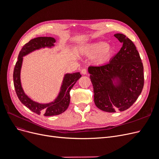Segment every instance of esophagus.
<instances>
[{
	"instance_id": "1",
	"label": "esophagus",
	"mask_w": 159,
	"mask_h": 159,
	"mask_svg": "<svg viewBox=\"0 0 159 159\" xmlns=\"http://www.w3.org/2000/svg\"><path fill=\"white\" fill-rule=\"evenodd\" d=\"M81 74H87V72H88V70H87V69H85V68H83L82 70H81Z\"/></svg>"
}]
</instances>
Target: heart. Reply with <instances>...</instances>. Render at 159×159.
Returning <instances> with one entry per match:
<instances>
[{
    "instance_id": "obj_1",
    "label": "heart",
    "mask_w": 159,
    "mask_h": 159,
    "mask_svg": "<svg viewBox=\"0 0 159 159\" xmlns=\"http://www.w3.org/2000/svg\"><path fill=\"white\" fill-rule=\"evenodd\" d=\"M82 52L88 56H95V63L100 65L106 63L110 59L113 53V48L104 42H96L84 47Z\"/></svg>"
}]
</instances>
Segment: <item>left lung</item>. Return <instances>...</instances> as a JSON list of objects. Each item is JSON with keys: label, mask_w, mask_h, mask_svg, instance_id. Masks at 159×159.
I'll list each match as a JSON object with an SVG mask.
<instances>
[{"label": "left lung", "mask_w": 159, "mask_h": 159, "mask_svg": "<svg viewBox=\"0 0 159 159\" xmlns=\"http://www.w3.org/2000/svg\"><path fill=\"white\" fill-rule=\"evenodd\" d=\"M123 46L109 63L89 66L94 102L109 113L123 111L136 102L144 85L143 65L133 42L123 34L114 35Z\"/></svg>", "instance_id": "obj_1"}]
</instances>
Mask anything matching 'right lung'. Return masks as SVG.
Returning a JSON list of instances; mask_svg holds the SVG:
<instances>
[{"label":"right lung","mask_w":159,"mask_h":159,"mask_svg":"<svg viewBox=\"0 0 159 159\" xmlns=\"http://www.w3.org/2000/svg\"><path fill=\"white\" fill-rule=\"evenodd\" d=\"M55 42L56 40L52 37H38L30 40L22 47L19 53L18 61L14 66L13 72L14 85L19 100L34 113L38 115L42 114L44 116L57 115L65 111L68 107L70 102V91L81 77L80 72L65 74L58 95L54 102L49 103L43 104L36 102L26 95L22 88L20 81V70L23 57L36 50L54 46Z\"/></svg>","instance_id":"1"}]
</instances>
